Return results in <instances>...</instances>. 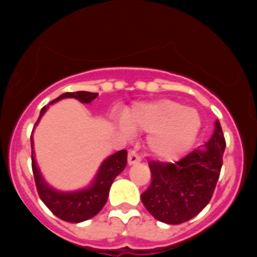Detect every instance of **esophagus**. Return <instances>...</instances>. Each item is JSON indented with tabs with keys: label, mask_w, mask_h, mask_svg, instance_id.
<instances>
[{
	"label": "esophagus",
	"mask_w": 257,
	"mask_h": 257,
	"mask_svg": "<svg viewBox=\"0 0 257 257\" xmlns=\"http://www.w3.org/2000/svg\"><path fill=\"white\" fill-rule=\"evenodd\" d=\"M140 162L139 154L135 151H128V165H135V163Z\"/></svg>",
	"instance_id": "esophagus-1"
}]
</instances>
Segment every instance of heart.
I'll list each match as a JSON object with an SVG mask.
<instances>
[{"label":"heart","mask_w":257,"mask_h":257,"mask_svg":"<svg viewBox=\"0 0 257 257\" xmlns=\"http://www.w3.org/2000/svg\"><path fill=\"white\" fill-rule=\"evenodd\" d=\"M118 130L124 138L134 133H151L148 147L156 156L172 160L180 156L196 140L201 118L194 109L179 101L163 99L136 104L118 121Z\"/></svg>","instance_id":"heart-1"}]
</instances>
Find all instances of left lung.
<instances>
[{
    "label": "left lung",
    "mask_w": 257,
    "mask_h": 257,
    "mask_svg": "<svg viewBox=\"0 0 257 257\" xmlns=\"http://www.w3.org/2000/svg\"><path fill=\"white\" fill-rule=\"evenodd\" d=\"M220 122L211 139L174 163L149 161L152 183L142 194L145 208L158 221L181 224L207 206L219 180L225 151Z\"/></svg>",
    "instance_id": "8db88e82"
}]
</instances>
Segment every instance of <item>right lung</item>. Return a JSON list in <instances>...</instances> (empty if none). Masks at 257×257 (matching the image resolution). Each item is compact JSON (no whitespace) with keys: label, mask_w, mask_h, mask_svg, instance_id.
Returning a JSON list of instances; mask_svg holds the SVG:
<instances>
[{"label":"right lung","mask_w":257,"mask_h":257,"mask_svg":"<svg viewBox=\"0 0 257 257\" xmlns=\"http://www.w3.org/2000/svg\"><path fill=\"white\" fill-rule=\"evenodd\" d=\"M65 97H73L81 103L88 104L94 99H96L97 94L88 91L65 92L56 97L55 100H52L49 105L61 100V99H65ZM49 105L41 109L40 117H38L36 124L40 122L41 117L45 114ZM31 147L32 170H33L38 196L55 216L68 222L85 221L100 212V210L106 203L109 189L112 187L113 180L115 179V176H118L123 171L127 163V152L124 149L117 152L103 161L97 170L96 176L87 188L74 190V192H60L45 181L44 176L38 169L35 160V151H33V136H31Z\"/></svg>","instance_id":"1"}]
</instances>
